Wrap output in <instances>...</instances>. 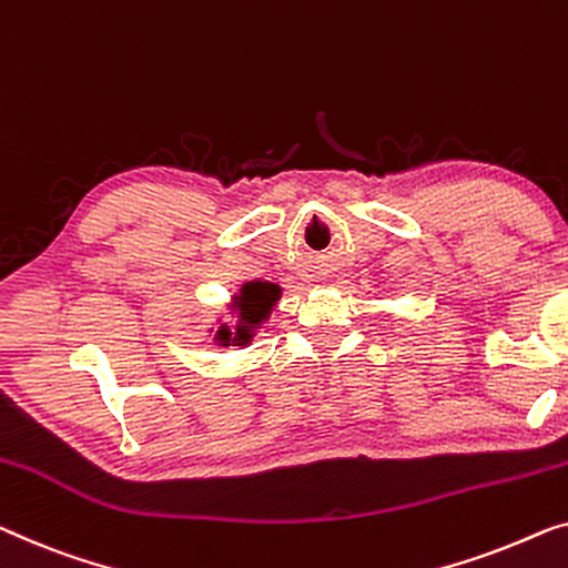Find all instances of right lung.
I'll use <instances>...</instances> for the list:
<instances>
[{
	"mask_svg": "<svg viewBox=\"0 0 568 568\" xmlns=\"http://www.w3.org/2000/svg\"><path fill=\"white\" fill-rule=\"evenodd\" d=\"M278 286L276 284H264V282H253L245 284L241 297H237L235 307L241 310V323H237L235 331H230L227 325H223L217 331V343L230 345V343H245L251 338V325H256L261 317H266V312L271 310V304L278 297Z\"/></svg>",
	"mask_w": 568,
	"mask_h": 568,
	"instance_id": "1",
	"label": "right lung"
}]
</instances>
